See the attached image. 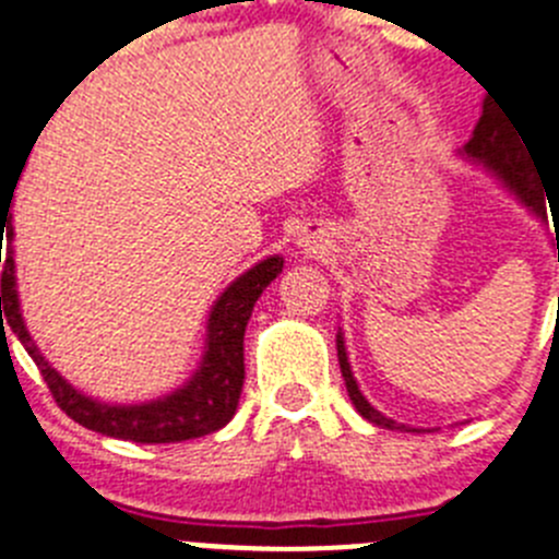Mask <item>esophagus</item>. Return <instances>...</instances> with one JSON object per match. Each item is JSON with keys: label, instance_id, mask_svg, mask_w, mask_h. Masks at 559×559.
I'll list each match as a JSON object with an SVG mask.
<instances>
[{"label": "esophagus", "instance_id": "34e87169", "mask_svg": "<svg viewBox=\"0 0 559 559\" xmlns=\"http://www.w3.org/2000/svg\"><path fill=\"white\" fill-rule=\"evenodd\" d=\"M320 242H323V239H320V230L317 228H304V234H300V239H298V245L304 250H317L320 248Z\"/></svg>", "mask_w": 559, "mask_h": 559}]
</instances>
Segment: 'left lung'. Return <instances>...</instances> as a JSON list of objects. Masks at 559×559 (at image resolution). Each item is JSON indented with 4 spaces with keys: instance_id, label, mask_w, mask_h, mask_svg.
<instances>
[{
    "instance_id": "8db88e82",
    "label": "left lung",
    "mask_w": 559,
    "mask_h": 559,
    "mask_svg": "<svg viewBox=\"0 0 559 559\" xmlns=\"http://www.w3.org/2000/svg\"><path fill=\"white\" fill-rule=\"evenodd\" d=\"M518 135L521 133H515V128L510 124V119H507V114L501 110V105L496 103V99H485L479 122H476L471 142L462 147V155H465L467 160L479 164V167H485L492 178H499L501 183H504V189H510L535 217L543 219L546 217V200H549V194L543 192L540 180H537L535 169H532V160L526 158V144H521L524 139H518ZM336 356H340L342 379H345V386H348V395L350 401H354L356 412H359L365 420H370V424L381 426V429H406V426L395 424V420H390V417H384L379 409H373V406L367 404L359 384H356L354 373H350V361L348 354H345L342 331L336 334Z\"/></svg>"
}]
</instances>
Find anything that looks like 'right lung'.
Returning <instances> with one entry per match:
<instances>
[{
	"mask_svg": "<svg viewBox=\"0 0 559 559\" xmlns=\"http://www.w3.org/2000/svg\"><path fill=\"white\" fill-rule=\"evenodd\" d=\"M22 175V173H19ZM19 178L10 186H2V239H8V255L2 267V309L8 329L19 336L27 354L41 370L55 404L72 417L74 424L99 435L119 437L133 442H180L194 437L211 435L223 429L236 415L239 395L245 384V329L253 314L255 300L267 289L270 281L278 278L284 270L281 255L259 261L255 267L242 273L228 289L223 292L209 314V334H205V350L194 376L169 395H160L144 404H103L92 395L74 390L63 376L49 365L35 348L24 317L19 311L16 292V261H13V223H10V200ZM2 320V334H4Z\"/></svg>",
	"mask_w": 559,
	"mask_h": 559,
	"instance_id": "obj_1",
	"label": "right lung"
}]
</instances>
